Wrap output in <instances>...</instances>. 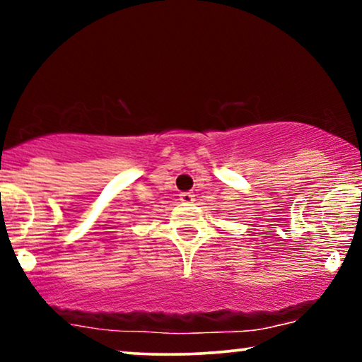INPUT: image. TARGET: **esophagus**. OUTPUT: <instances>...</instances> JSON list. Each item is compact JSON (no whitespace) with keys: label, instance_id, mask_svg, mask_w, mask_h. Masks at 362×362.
<instances>
[{"label":"esophagus","instance_id":"34e87169","mask_svg":"<svg viewBox=\"0 0 362 362\" xmlns=\"http://www.w3.org/2000/svg\"><path fill=\"white\" fill-rule=\"evenodd\" d=\"M180 199L182 202H192V201H194V194H192V192H181Z\"/></svg>","mask_w":362,"mask_h":362}]
</instances>
